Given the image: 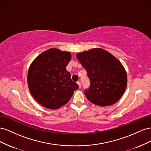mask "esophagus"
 <instances>
[{"label": "esophagus", "instance_id": "esophagus-1", "mask_svg": "<svg viewBox=\"0 0 151 151\" xmlns=\"http://www.w3.org/2000/svg\"><path fill=\"white\" fill-rule=\"evenodd\" d=\"M77 84L78 85V86H79V88H81V83H80V81H77Z\"/></svg>", "mask_w": 151, "mask_h": 151}]
</instances>
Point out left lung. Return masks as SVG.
I'll use <instances>...</instances> for the list:
<instances>
[{"label":"left lung","mask_w":151,"mask_h":151,"mask_svg":"<svg viewBox=\"0 0 151 151\" xmlns=\"http://www.w3.org/2000/svg\"><path fill=\"white\" fill-rule=\"evenodd\" d=\"M76 58L90 79V87L85 90L88 99L102 107L118 101L127 85V73L119 60L100 48L78 53Z\"/></svg>","instance_id":"left-lung-1"}]
</instances>
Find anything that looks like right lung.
<instances>
[{
    "mask_svg": "<svg viewBox=\"0 0 151 151\" xmlns=\"http://www.w3.org/2000/svg\"><path fill=\"white\" fill-rule=\"evenodd\" d=\"M71 58L69 52L52 48L40 54L31 64L27 78L29 90L42 106L50 109H59L78 88L66 69Z\"/></svg>",
    "mask_w": 151,
    "mask_h": 151,
    "instance_id": "1",
    "label": "right lung"
}]
</instances>
